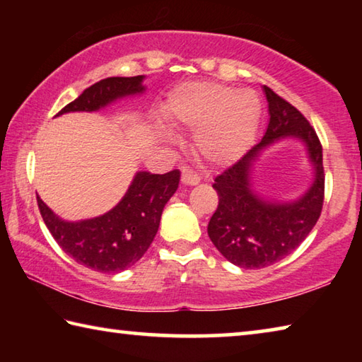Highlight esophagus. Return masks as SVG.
<instances>
[{
    "mask_svg": "<svg viewBox=\"0 0 362 362\" xmlns=\"http://www.w3.org/2000/svg\"><path fill=\"white\" fill-rule=\"evenodd\" d=\"M201 182V177L194 173L193 169H183L182 170V183L183 185H198Z\"/></svg>",
    "mask_w": 362,
    "mask_h": 362,
    "instance_id": "1",
    "label": "esophagus"
}]
</instances>
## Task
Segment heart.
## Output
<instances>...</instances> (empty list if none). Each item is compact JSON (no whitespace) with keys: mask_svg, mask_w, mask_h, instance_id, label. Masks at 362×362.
Segmentation results:
<instances>
[{"mask_svg":"<svg viewBox=\"0 0 362 362\" xmlns=\"http://www.w3.org/2000/svg\"><path fill=\"white\" fill-rule=\"evenodd\" d=\"M262 107L254 90L212 81H192L170 90L163 116L170 126L193 129L196 150L212 164L236 161L249 148Z\"/></svg>","mask_w":362,"mask_h":362,"instance_id":"1","label":"heart"}]
</instances>
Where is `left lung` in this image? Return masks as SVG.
<instances>
[{"label":"left lung","mask_w":362,"mask_h":362,"mask_svg":"<svg viewBox=\"0 0 362 362\" xmlns=\"http://www.w3.org/2000/svg\"><path fill=\"white\" fill-rule=\"evenodd\" d=\"M268 102L265 136L240 161L216 177L217 211L207 225L214 246L226 260L241 268H263L284 259L297 249L321 216L324 201L322 146L305 116L263 86ZM284 138H297L305 145L314 168L310 187L292 202H278L257 194L252 170L268 146Z\"/></svg>","instance_id":"8db88e82"}]
</instances>
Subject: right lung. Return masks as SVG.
Listing matches in <instances>:
<instances>
[{"label": "right lung", "instance_id": "1", "mask_svg": "<svg viewBox=\"0 0 362 362\" xmlns=\"http://www.w3.org/2000/svg\"><path fill=\"white\" fill-rule=\"evenodd\" d=\"M145 76H113L84 90L57 113L99 112L124 97L145 93ZM180 182L179 170L151 174L139 170L126 194L113 209L99 217L69 222L60 218L40 196L38 207L47 230L65 254L100 273H119L142 259L155 240L164 206Z\"/></svg>", "mask_w": 362, "mask_h": 362}]
</instances>
